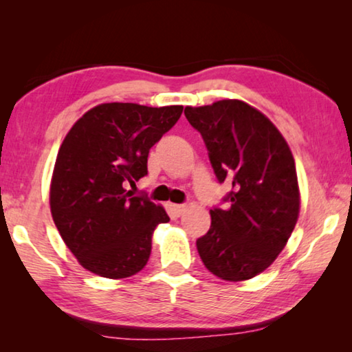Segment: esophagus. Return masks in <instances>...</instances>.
<instances>
[{
	"label": "esophagus",
	"instance_id": "1",
	"mask_svg": "<svg viewBox=\"0 0 352 352\" xmlns=\"http://www.w3.org/2000/svg\"><path fill=\"white\" fill-rule=\"evenodd\" d=\"M170 206V211L175 214V216H182V214L186 211V205H169Z\"/></svg>",
	"mask_w": 352,
	"mask_h": 352
}]
</instances>
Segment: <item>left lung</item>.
<instances>
[{
  "mask_svg": "<svg viewBox=\"0 0 352 352\" xmlns=\"http://www.w3.org/2000/svg\"><path fill=\"white\" fill-rule=\"evenodd\" d=\"M184 116L204 138L219 183H231L223 197L228 206L210 211L199 254L212 275L245 281L272 265L295 228V160L270 119L242 100L186 107Z\"/></svg>",
  "mask_w": 352,
  "mask_h": 352,
  "instance_id": "left-lung-1",
  "label": "left lung"
}]
</instances>
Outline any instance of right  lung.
I'll list each match as a JSON object with an SVG mask.
<instances>
[{"label": "right lung", "mask_w": 352, "mask_h": 352, "mask_svg": "<svg viewBox=\"0 0 352 352\" xmlns=\"http://www.w3.org/2000/svg\"><path fill=\"white\" fill-rule=\"evenodd\" d=\"M182 105L100 104L58 148L50 205L63 242L87 270L121 279L144 269L152 233L169 222L163 206L124 184L147 175V157L180 119Z\"/></svg>", "instance_id": "obj_1"}]
</instances>
